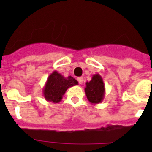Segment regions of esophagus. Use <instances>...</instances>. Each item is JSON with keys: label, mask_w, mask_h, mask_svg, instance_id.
Masks as SVG:
<instances>
[{"label": "esophagus", "mask_w": 152, "mask_h": 152, "mask_svg": "<svg viewBox=\"0 0 152 152\" xmlns=\"http://www.w3.org/2000/svg\"><path fill=\"white\" fill-rule=\"evenodd\" d=\"M77 80H78V82L80 84H82V83H83V77H79V78H77Z\"/></svg>", "instance_id": "esophagus-1"}]
</instances>
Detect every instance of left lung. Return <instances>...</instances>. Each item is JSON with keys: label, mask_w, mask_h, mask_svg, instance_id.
Returning a JSON list of instances; mask_svg holds the SVG:
<instances>
[{"label": "left lung", "mask_w": 152, "mask_h": 152, "mask_svg": "<svg viewBox=\"0 0 152 152\" xmlns=\"http://www.w3.org/2000/svg\"><path fill=\"white\" fill-rule=\"evenodd\" d=\"M86 96L88 101L92 104L102 102L105 96V84L99 74L93 75L91 80L86 83Z\"/></svg>", "instance_id": "8db88e82"}]
</instances>
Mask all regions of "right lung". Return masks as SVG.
<instances>
[{
	"instance_id": "add662e5",
	"label": "right lung",
	"mask_w": 152,
	"mask_h": 152,
	"mask_svg": "<svg viewBox=\"0 0 152 152\" xmlns=\"http://www.w3.org/2000/svg\"><path fill=\"white\" fill-rule=\"evenodd\" d=\"M78 84V81L71 76L64 77L61 74L53 71L47 78L42 93L46 101L57 103L61 101L67 89Z\"/></svg>"
}]
</instances>
